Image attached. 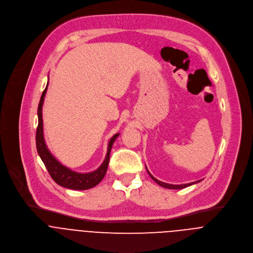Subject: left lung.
<instances>
[{
  "instance_id": "1",
  "label": "left lung",
  "mask_w": 253,
  "mask_h": 253,
  "mask_svg": "<svg viewBox=\"0 0 253 253\" xmlns=\"http://www.w3.org/2000/svg\"><path fill=\"white\" fill-rule=\"evenodd\" d=\"M147 169V168H146ZM147 171H148V173L150 174V176L152 177V179L154 180V181H156L160 186H162V187H165V188H169V189H182V188H185V187H188V186H190V185H192V184H195V183H197V182H200L201 180H197V181H195V182H191V183H186V184H177V185H174V184H169V183H165V182H163V181H160V180H158L157 178H155L150 172H149V170L147 169Z\"/></svg>"
}]
</instances>
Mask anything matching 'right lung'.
<instances>
[{
  "label": "right lung",
  "mask_w": 253,
  "mask_h": 253,
  "mask_svg": "<svg viewBox=\"0 0 253 253\" xmlns=\"http://www.w3.org/2000/svg\"><path fill=\"white\" fill-rule=\"evenodd\" d=\"M48 84L45 87V89L42 92L39 104H38V126L36 129V149L37 153L42 160L43 164L45 165L50 176L52 179L59 184L60 186L69 188V189H74V190H85L92 188L96 186L104 177L107 168H108V163H109V158H110V151L112 148V145L116 138L119 136V133L115 134L108 143L107 147V153L105 160L101 164V166L95 169L94 171L87 172V173H81V172H76L67 167L63 166L61 163H59L54 156L50 153L48 150L45 141H44V136H43V120H42V105L44 101V96L46 94Z\"/></svg>",
  "instance_id": "add662e5"
}]
</instances>
